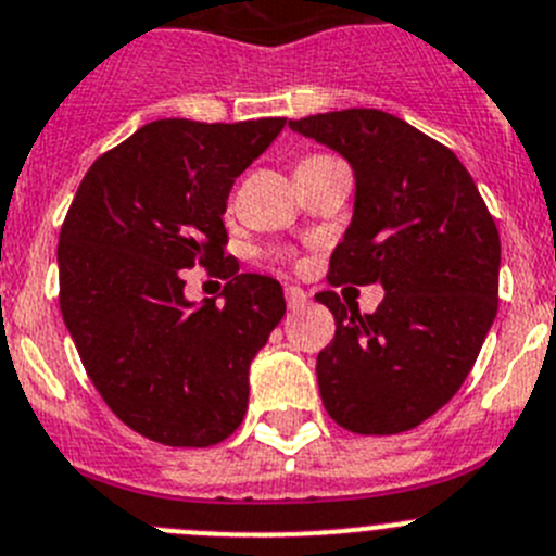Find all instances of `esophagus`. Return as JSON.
<instances>
[{"instance_id":"34e87169","label":"esophagus","mask_w":556,"mask_h":556,"mask_svg":"<svg viewBox=\"0 0 556 556\" xmlns=\"http://www.w3.org/2000/svg\"><path fill=\"white\" fill-rule=\"evenodd\" d=\"M285 302H288L290 313H299V309L307 307V293L299 285H288L285 288Z\"/></svg>"}]
</instances>
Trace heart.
I'll return each mask as SVG.
<instances>
[{
  "label": "heart",
  "mask_w": 556,
  "mask_h": 556,
  "mask_svg": "<svg viewBox=\"0 0 556 556\" xmlns=\"http://www.w3.org/2000/svg\"><path fill=\"white\" fill-rule=\"evenodd\" d=\"M282 257H290V254H288V252H285V254H282Z\"/></svg>",
  "instance_id": "b5f03b06"
}]
</instances>
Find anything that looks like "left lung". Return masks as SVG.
<instances>
[{"mask_svg":"<svg viewBox=\"0 0 556 556\" xmlns=\"http://www.w3.org/2000/svg\"><path fill=\"white\" fill-rule=\"evenodd\" d=\"M356 175L354 219L329 285L381 282L376 313L315 293L334 315L318 354L326 412L345 430L392 435L433 417L475 367L500 307V230L458 155L381 109L290 121Z\"/></svg>","mask_w":556,"mask_h":556,"instance_id":"8db88e82","label":"left lung"}]
</instances>
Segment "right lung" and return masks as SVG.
<instances>
[{
	"label": "right lung",
	"mask_w": 556,
	"mask_h": 556,
	"mask_svg": "<svg viewBox=\"0 0 556 556\" xmlns=\"http://www.w3.org/2000/svg\"><path fill=\"white\" fill-rule=\"evenodd\" d=\"M155 121L92 161L60 230V309L87 376L131 430L211 447L243 422L249 365L285 315L282 285L238 274L222 214L232 180L285 128ZM228 279L185 302L182 268Z\"/></svg>",
	"instance_id": "right-lung-1"
}]
</instances>
